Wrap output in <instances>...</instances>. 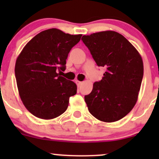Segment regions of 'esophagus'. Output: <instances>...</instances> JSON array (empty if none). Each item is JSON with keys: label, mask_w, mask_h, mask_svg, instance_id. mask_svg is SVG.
I'll use <instances>...</instances> for the list:
<instances>
[{"label": "esophagus", "mask_w": 159, "mask_h": 159, "mask_svg": "<svg viewBox=\"0 0 159 159\" xmlns=\"http://www.w3.org/2000/svg\"><path fill=\"white\" fill-rule=\"evenodd\" d=\"M75 83L77 84V85H78V87H81V85L82 84V82H81V81H78V80H76V81H75Z\"/></svg>", "instance_id": "obj_1"}]
</instances>
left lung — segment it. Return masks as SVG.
Wrapping results in <instances>:
<instances>
[{"label":"left lung","mask_w":159,"mask_h":159,"mask_svg":"<svg viewBox=\"0 0 159 159\" xmlns=\"http://www.w3.org/2000/svg\"><path fill=\"white\" fill-rule=\"evenodd\" d=\"M98 66L106 69L102 79L93 84L84 96L88 110L105 123L118 121L132 110L138 101L143 75L139 52L123 35L106 30L83 36Z\"/></svg>","instance_id":"8db88e82"}]
</instances>
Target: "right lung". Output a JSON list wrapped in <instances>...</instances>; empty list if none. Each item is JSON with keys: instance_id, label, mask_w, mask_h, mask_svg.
Wrapping results in <instances>:
<instances>
[{"instance_id": "add662e5", "label": "right lung", "mask_w": 159, "mask_h": 159, "mask_svg": "<svg viewBox=\"0 0 159 159\" xmlns=\"http://www.w3.org/2000/svg\"><path fill=\"white\" fill-rule=\"evenodd\" d=\"M81 36L57 28L43 30L27 43L17 57L15 75L20 98L36 117L59 116L68 107L69 97L77 93L75 84L60 73L66 69L68 54Z\"/></svg>"}]
</instances>
